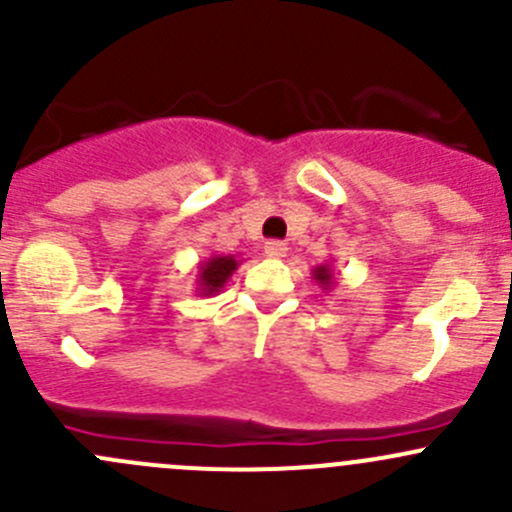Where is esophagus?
Instances as JSON below:
<instances>
[{
    "label": "esophagus",
    "instance_id": "obj_1",
    "mask_svg": "<svg viewBox=\"0 0 512 512\" xmlns=\"http://www.w3.org/2000/svg\"><path fill=\"white\" fill-rule=\"evenodd\" d=\"M265 255L272 257V260H282V257H287V245L280 240L265 242Z\"/></svg>",
    "mask_w": 512,
    "mask_h": 512
}]
</instances>
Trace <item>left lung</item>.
I'll return each mask as SVG.
<instances>
[{
  "instance_id": "1",
  "label": "left lung",
  "mask_w": 512,
  "mask_h": 512,
  "mask_svg": "<svg viewBox=\"0 0 512 512\" xmlns=\"http://www.w3.org/2000/svg\"><path fill=\"white\" fill-rule=\"evenodd\" d=\"M337 275H339V272L332 267V260L324 262V265H317V267H314V270H312L314 282H317V285L322 287L324 292H329V289L337 285Z\"/></svg>"
}]
</instances>
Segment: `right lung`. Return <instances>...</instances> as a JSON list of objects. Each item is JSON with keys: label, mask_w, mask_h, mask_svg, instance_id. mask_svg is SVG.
I'll return each instance as SVG.
<instances>
[{"label": "right lung", "mask_w": 512, "mask_h": 512, "mask_svg": "<svg viewBox=\"0 0 512 512\" xmlns=\"http://www.w3.org/2000/svg\"><path fill=\"white\" fill-rule=\"evenodd\" d=\"M242 260L235 255H210L198 265V280H195V292L198 297H215L223 292L232 272L237 270Z\"/></svg>", "instance_id": "right-lung-1"}]
</instances>
